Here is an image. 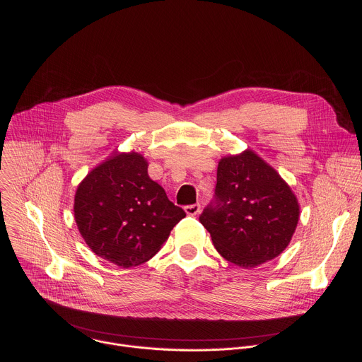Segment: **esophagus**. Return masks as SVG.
<instances>
[{"label":"esophagus","instance_id":"34e87169","mask_svg":"<svg viewBox=\"0 0 362 362\" xmlns=\"http://www.w3.org/2000/svg\"><path fill=\"white\" fill-rule=\"evenodd\" d=\"M185 212H186V215H189V216H196V215L200 214V204H199V203H194V204L185 206Z\"/></svg>","mask_w":362,"mask_h":362}]
</instances>
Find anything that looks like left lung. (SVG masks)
I'll return each instance as SVG.
<instances>
[{
  "instance_id": "8db88e82",
  "label": "left lung",
  "mask_w": 362,
  "mask_h": 362,
  "mask_svg": "<svg viewBox=\"0 0 362 362\" xmlns=\"http://www.w3.org/2000/svg\"><path fill=\"white\" fill-rule=\"evenodd\" d=\"M215 194V204L199 221L226 261L250 269L275 259L289 245L299 221L298 199L253 150L219 160Z\"/></svg>"
}]
</instances>
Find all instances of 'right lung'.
I'll return each mask as SVG.
<instances>
[{
	"instance_id": "right-lung-1",
	"label": "right lung",
	"mask_w": 362,
	"mask_h": 362,
	"mask_svg": "<svg viewBox=\"0 0 362 362\" xmlns=\"http://www.w3.org/2000/svg\"><path fill=\"white\" fill-rule=\"evenodd\" d=\"M137 151H115L78 183L74 219L87 246L120 268L156 255L186 214L147 173Z\"/></svg>"
}]
</instances>
